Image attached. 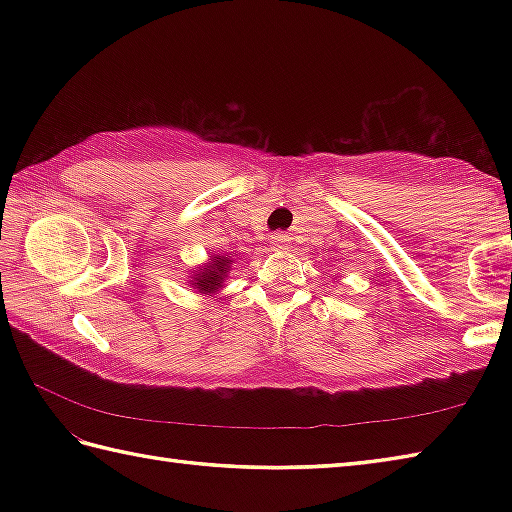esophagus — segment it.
Masks as SVG:
<instances>
[{
    "mask_svg": "<svg viewBox=\"0 0 512 512\" xmlns=\"http://www.w3.org/2000/svg\"><path fill=\"white\" fill-rule=\"evenodd\" d=\"M270 239H273V244H275L277 248H288V242H290L288 235H284V233H275Z\"/></svg>",
    "mask_w": 512,
    "mask_h": 512,
    "instance_id": "34e87169",
    "label": "esophagus"
}]
</instances>
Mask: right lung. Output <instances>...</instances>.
Returning <instances> with one entry per match:
<instances>
[{"label": "right lung", "instance_id": "add662e5", "mask_svg": "<svg viewBox=\"0 0 512 512\" xmlns=\"http://www.w3.org/2000/svg\"><path fill=\"white\" fill-rule=\"evenodd\" d=\"M231 264L233 262L226 255H213L209 264L195 270L191 277V286L198 288L202 295H213V292L222 288L228 270H231Z\"/></svg>", "mask_w": 512, "mask_h": 512}]
</instances>
